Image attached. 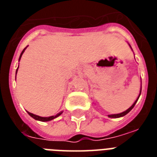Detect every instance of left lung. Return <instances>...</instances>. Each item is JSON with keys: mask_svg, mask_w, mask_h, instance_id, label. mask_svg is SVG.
<instances>
[{"mask_svg": "<svg viewBox=\"0 0 157 157\" xmlns=\"http://www.w3.org/2000/svg\"><path fill=\"white\" fill-rule=\"evenodd\" d=\"M129 46H130V45H129ZM130 48H131V46H130ZM132 49V48H131ZM141 90H142V81H141V89H140V93H139V97H138V98H137L136 100H135V102H134V103H133V105H132L131 107H129L128 109L126 110V111H124V112H121V113H118V114H112V115H108V117H110V118H119V117H124V116H125L126 114H128L130 111H131L133 108H134V105L136 104L137 101H138V99H139V96H140V94H141Z\"/></svg>", "mask_w": 157, "mask_h": 157, "instance_id": "8db88e82", "label": "left lung"}]
</instances>
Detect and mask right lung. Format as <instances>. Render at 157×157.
Returning a JSON list of instances; mask_svg holds the SVG:
<instances>
[{"label":"right lung","instance_id":"add662e5","mask_svg":"<svg viewBox=\"0 0 157 157\" xmlns=\"http://www.w3.org/2000/svg\"><path fill=\"white\" fill-rule=\"evenodd\" d=\"M28 47V46H27ZM27 47L24 48L23 49V50L22 51V53H21L20 54V56H19V59L18 60H20L21 59V57H22V55H23V52L25 51V50L27 49ZM18 68H17V70H16V74H17V71H18ZM28 115L30 116V117H32L33 118H34L35 120H36V121H51V120H54V118H56V117H59L60 115L63 113V112H60L59 113H58V114H56L55 116H51V117H40V116H37V115H35V114H33V113H31V112H28Z\"/></svg>","mask_w":157,"mask_h":157}]
</instances>
